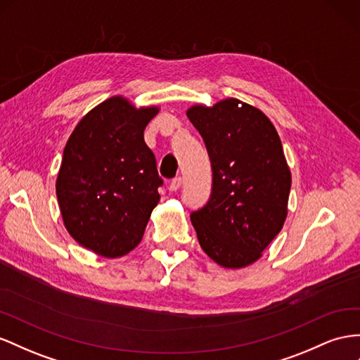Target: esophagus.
<instances>
[{"label":"esophagus","mask_w":360,"mask_h":360,"mask_svg":"<svg viewBox=\"0 0 360 360\" xmlns=\"http://www.w3.org/2000/svg\"><path fill=\"white\" fill-rule=\"evenodd\" d=\"M181 183H183L181 177L172 179V180H171V183H169V191H171V192H176V191H179V189H180V186H181Z\"/></svg>","instance_id":"esophagus-1"}]
</instances>
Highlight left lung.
Listing matches in <instances>:
<instances>
[{
    "label": "left lung",
    "mask_w": 360,
    "mask_h": 360,
    "mask_svg": "<svg viewBox=\"0 0 360 360\" xmlns=\"http://www.w3.org/2000/svg\"><path fill=\"white\" fill-rule=\"evenodd\" d=\"M186 115L206 142L213 171L210 200L191 222L213 262L245 268L288 217L292 177L278 133L264 112L238 98L193 104Z\"/></svg>",
    "instance_id": "8db88e82"
}]
</instances>
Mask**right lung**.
<instances>
[{
	"label": "right lung",
	"mask_w": 360,
	"mask_h": 360,
	"mask_svg": "<svg viewBox=\"0 0 360 360\" xmlns=\"http://www.w3.org/2000/svg\"><path fill=\"white\" fill-rule=\"evenodd\" d=\"M159 110L110 96L83 116L66 142L56 180L63 224L101 257H122L138 247L160 201L162 179L143 141Z\"/></svg>",
	"instance_id": "1"
}]
</instances>
